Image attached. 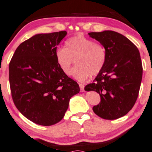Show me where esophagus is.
<instances>
[{"label":"esophagus","mask_w":152,"mask_h":152,"mask_svg":"<svg viewBox=\"0 0 152 152\" xmlns=\"http://www.w3.org/2000/svg\"><path fill=\"white\" fill-rule=\"evenodd\" d=\"M79 85H80V90H81V91H82V92L84 91V90H85V89H84V88H85L84 85H83V84H80Z\"/></svg>","instance_id":"obj_1"}]
</instances>
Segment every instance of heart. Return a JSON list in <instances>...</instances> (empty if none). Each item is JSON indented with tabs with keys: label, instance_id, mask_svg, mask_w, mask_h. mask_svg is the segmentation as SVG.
I'll return each instance as SVG.
<instances>
[{
	"label": "heart",
	"instance_id": "1",
	"mask_svg": "<svg viewBox=\"0 0 152 152\" xmlns=\"http://www.w3.org/2000/svg\"><path fill=\"white\" fill-rule=\"evenodd\" d=\"M54 56L58 66L66 75H70L72 66L75 60L77 66L72 75L80 81L98 75L106 60V52L103 45L80 34L68 39L64 48H57Z\"/></svg>",
	"mask_w": 152,
	"mask_h": 152
}]
</instances>
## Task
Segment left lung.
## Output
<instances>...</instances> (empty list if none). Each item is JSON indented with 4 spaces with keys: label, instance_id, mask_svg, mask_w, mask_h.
Instances as JSON below:
<instances>
[{
    "label": "left lung",
    "instance_id": "8db88e82",
    "mask_svg": "<svg viewBox=\"0 0 152 152\" xmlns=\"http://www.w3.org/2000/svg\"><path fill=\"white\" fill-rule=\"evenodd\" d=\"M88 35L103 45L106 60L94 83L85 90L100 95V102L93 108L94 113L103 119L115 120L126 115L138 98L143 73L140 53L129 39L113 31Z\"/></svg>",
    "mask_w": 152,
    "mask_h": 152
}]
</instances>
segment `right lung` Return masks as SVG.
Here are the masks:
<instances>
[{
	"instance_id": "right-lung-1",
	"label": "right lung",
	"mask_w": 152,
	"mask_h": 152,
	"mask_svg": "<svg viewBox=\"0 0 152 152\" xmlns=\"http://www.w3.org/2000/svg\"><path fill=\"white\" fill-rule=\"evenodd\" d=\"M67 31L38 34L17 47L9 64L13 103L22 115L41 126L59 122L79 85L64 75L55 59Z\"/></svg>"
}]
</instances>
